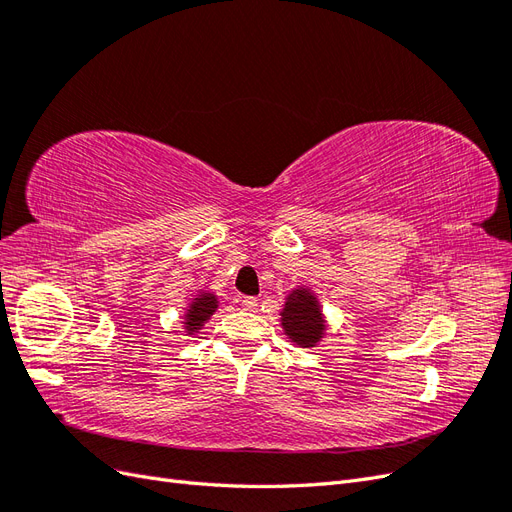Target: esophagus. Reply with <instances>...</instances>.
I'll use <instances>...</instances> for the list:
<instances>
[{"label":"esophagus","instance_id":"esophagus-1","mask_svg":"<svg viewBox=\"0 0 512 512\" xmlns=\"http://www.w3.org/2000/svg\"><path fill=\"white\" fill-rule=\"evenodd\" d=\"M241 305H243L245 309H250V312H254V309L258 307V299H254V297H245V299L241 301Z\"/></svg>","mask_w":512,"mask_h":512}]
</instances>
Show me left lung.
<instances>
[{"label": "left lung", "mask_w": 512, "mask_h": 512, "mask_svg": "<svg viewBox=\"0 0 512 512\" xmlns=\"http://www.w3.org/2000/svg\"><path fill=\"white\" fill-rule=\"evenodd\" d=\"M280 316L284 335L299 348H314L327 335V320L312 288L297 286L290 290Z\"/></svg>", "instance_id": "obj_1"}]
</instances>
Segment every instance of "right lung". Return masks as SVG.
Returning a JSON list of instances; mask_svg holds the SVG:
<instances>
[{"label":"right lung","mask_w":512,"mask_h":512,"mask_svg":"<svg viewBox=\"0 0 512 512\" xmlns=\"http://www.w3.org/2000/svg\"><path fill=\"white\" fill-rule=\"evenodd\" d=\"M218 305H220V301L213 292L198 290L183 314L185 335H196L200 329H203L205 322H209V318L218 312Z\"/></svg>","instance_id":"right-lung-1"}]
</instances>
